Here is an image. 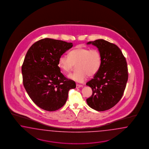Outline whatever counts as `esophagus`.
Wrapping results in <instances>:
<instances>
[{
    "label": "esophagus",
    "mask_w": 149,
    "mask_h": 149,
    "mask_svg": "<svg viewBox=\"0 0 149 149\" xmlns=\"http://www.w3.org/2000/svg\"><path fill=\"white\" fill-rule=\"evenodd\" d=\"M83 85H79V84H77V88H80V87H82Z\"/></svg>",
    "instance_id": "1"
}]
</instances>
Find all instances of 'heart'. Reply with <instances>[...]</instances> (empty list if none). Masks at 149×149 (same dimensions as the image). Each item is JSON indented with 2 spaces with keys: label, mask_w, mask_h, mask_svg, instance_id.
<instances>
[{
  "label": "heart",
  "mask_w": 149,
  "mask_h": 149,
  "mask_svg": "<svg viewBox=\"0 0 149 149\" xmlns=\"http://www.w3.org/2000/svg\"><path fill=\"white\" fill-rule=\"evenodd\" d=\"M102 56L97 49L77 47L70 51L69 56L63 54L58 59V67L63 72L69 73L77 65V70L69 77L77 82H83L88 77H93L102 65Z\"/></svg>",
  "instance_id": "1"
}]
</instances>
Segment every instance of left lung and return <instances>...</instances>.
Here are the masks:
<instances>
[{"mask_svg":"<svg viewBox=\"0 0 149 149\" xmlns=\"http://www.w3.org/2000/svg\"><path fill=\"white\" fill-rule=\"evenodd\" d=\"M99 50L102 65L93 79L86 83L92 95L86 99L91 108L103 111L113 108L121 99L128 77L126 59L117 45L103 39L89 41Z\"/></svg>","mask_w":149,"mask_h":149,"instance_id":"obj_1","label":"left lung"}]
</instances>
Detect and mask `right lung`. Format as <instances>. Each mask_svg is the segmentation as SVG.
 Here are the masks:
<instances>
[{
    "mask_svg": "<svg viewBox=\"0 0 149 149\" xmlns=\"http://www.w3.org/2000/svg\"><path fill=\"white\" fill-rule=\"evenodd\" d=\"M72 43L50 38L36 42L28 50L22 66L23 84L28 95L39 108L53 111L62 108L75 81L61 72L58 59Z\"/></svg>",
    "mask_w": 149,
    "mask_h": 149,
    "instance_id": "1",
    "label": "right lung"
}]
</instances>
